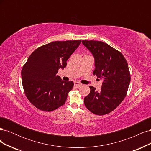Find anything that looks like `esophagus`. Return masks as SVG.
<instances>
[{"label":"esophagus","mask_w":151,"mask_h":151,"mask_svg":"<svg viewBox=\"0 0 151 151\" xmlns=\"http://www.w3.org/2000/svg\"><path fill=\"white\" fill-rule=\"evenodd\" d=\"M81 86H82V84L81 83H79V82H76V83H74V86L76 87V88H79Z\"/></svg>","instance_id":"1"}]
</instances>
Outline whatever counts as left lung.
<instances>
[{"instance_id": "obj_1", "label": "left lung", "mask_w": 151, "mask_h": 151, "mask_svg": "<svg viewBox=\"0 0 151 151\" xmlns=\"http://www.w3.org/2000/svg\"><path fill=\"white\" fill-rule=\"evenodd\" d=\"M82 43L94 57V75L103 81L100 91L89 86L90 93L84 98V104L96 115H106L126 96L130 82L128 63L120 52L103 42L83 40Z\"/></svg>"}]
</instances>
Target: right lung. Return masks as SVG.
Returning <instances> with one entry per match:
<instances>
[{
    "instance_id": "1",
    "label": "right lung",
    "mask_w": 151,
    "mask_h": 151,
    "mask_svg": "<svg viewBox=\"0 0 151 151\" xmlns=\"http://www.w3.org/2000/svg\"><path fill=\"white\" fill-rule=\"evenodd\" d=\"M81 43V40L57 41L36 49L21 71L25 94L31 104L40 110L52 111L62 106L74 86L58 76L67 61Z\"/></svg>"
}]
</instances>
